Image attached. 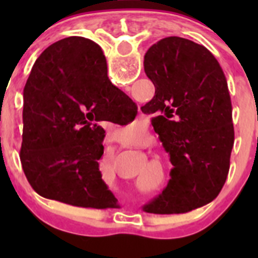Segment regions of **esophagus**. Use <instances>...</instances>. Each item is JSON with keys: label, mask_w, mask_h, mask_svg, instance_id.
<instances>
[{"label": "esophagus", "mask_w": 258, "mask_h": 258, "mask_svg": "<svg viewBox=\"0 0 258 258\" xmlns=\"http://www.w3.org/2000/svg\"><path fill=\"white\" fill-rule=\"evenodd\" d=\"M142 116H143V115H142V112H140V117H142Z\"/></svg>", "instance_id": "obj_1"}]
</instances>
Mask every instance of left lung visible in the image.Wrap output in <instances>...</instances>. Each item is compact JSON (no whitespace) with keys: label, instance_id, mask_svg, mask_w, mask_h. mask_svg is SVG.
<instances>
[{"label":"left lung","instance_id":"8db88e82","mask_svg":"<svg viewBox=\"0 0 258 258\" xmlns=\"http://www.w3.org/2000/svg\"><path fill=\"white\" fill-rule=\"evenodd\" d=\"M143 66L155 95L141 109L154 115L174 166L168 186L143 209L186 213L216 199L229 174L234 126L226 77L207 47L175 36L152 45Z\"/></svg>","mask_w":258,"mask_h":258}]
</instances>
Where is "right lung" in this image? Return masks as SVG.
<instances>
[{
    "mask_svg": "<svg viewBox=\"0 0 258 258\" xmlns=\"http://www.w3.org/2000/svg\"><path fill=\"white\" fill-rule=\"evenodd\" d=\"M106 72L101 46L79 36L50 45L32 67L23 92L20 161L41 197L83 208L116 207L99 172V122L132 121L137 104Z\"/></svg>",
    "mask_w": 258,
    "mask_h": 258,
    "instance_id": "right-lung-1",
    "label": "right lung"
}]
</instances>
